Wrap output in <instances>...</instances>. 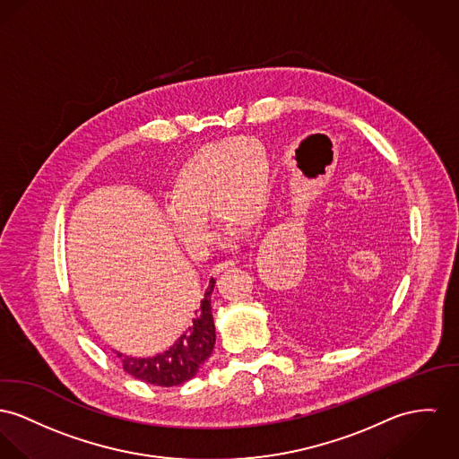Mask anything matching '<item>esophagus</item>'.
Listing matches in <instances>:
<instances>
[{"mask_svg": "<svg viewBox=\"0 0 459 459\" xmlns=\"http://www.w3.org/2000/svg\"><path fill=\"white\" fill-rule=\"evenodd\" d=\"M236 264H238L236 260H223V262H220V264H216V265L212 267V274H220V273H223V271L234 267Z\"/></svg>", "mask_w": 459, "mask_h": 459, "instance_id": "1", "label": "esophagus"}]
</instances>
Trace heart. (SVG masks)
I'll use <instances>...</instances> for the list:
<instances>
[{
	"label": "heart",
	"mask_w": 459,
	"mask_h": 459,
	"mask_svg": "<svg viewBox=\"0 0 459 459\" xmlns=\"http://www.w3.org/2000/svg\"><path fill=\"white\" fill-rule=\"evenodd\" d=\"M269 185V160L258 143H212L178 169L166 216L179 241L199 253L212 241L206 212L223 229L253 227L267 206Z\"/></svg>",
	"instance_id": "b5f03b06"
}]
</instances>
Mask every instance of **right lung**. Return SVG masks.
I'll use <instances>...</instances> for the list:
<instances>
[{
  "instance_id": "add662e5",
  "label": "right lung",
  "mask_w": 459,
  "mask_h": 459,
  "mask_svg": "<svg viewBox=\"0 0 459 459\" xmlns=\"http://www.w3.org/2000/svg\"><path fill=\"white\" fill-rule=\"evenodd\" d=\"M214 282L212 278L204 300L195 311V316L192 317L190 326H186V332L168 351L152 358H133L117 353L129 376L146 385L171 388L190 381L199 372L203 363L210 358L216 341L212 313Z\"/></svg>"
}]
</instances>
